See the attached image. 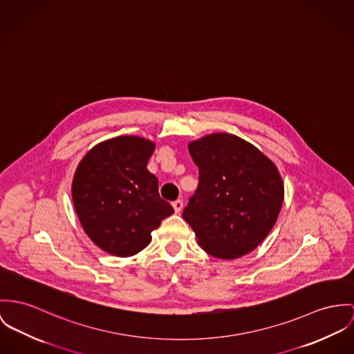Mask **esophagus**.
Segmentation results:
<instances>
[{
  "label": "esophagus",
  "mask_w": 354,
  "mask_h": 354,
  "mask_svg": "<svg viewBox=\"0 0 354 354\" xmlns=\"http://www.w3.org/2000/svg\"><path fill=\"white\" fill-rule=\"evenodd\" d=\"M172 206H174L175 213H180L182 209H183V201H182V199H176V201L172 203Z\"/></svg>",
  "instance_id": "obj_1"
}]
</instances>
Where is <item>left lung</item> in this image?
<instances>
[{"label": "left lung", "mask_w": 354, "mask_h": 354, "mask_svg": "<svg viewBox=\"0 0 354 354\" xmlns=\"http://www.w3.org/2000/svg\"><path fill=\"white\" fill-rule=\"evenodd\" d=\"M199 183L183 210L198 244L218 259H237L268 236L284 199L276 165L254 145L229 133L191 141Z\"/></svg>", "instance_id": "left-lung-1"}]
</instances>
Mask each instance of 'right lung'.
<instances>
[{
  "mask_svg": "<svg viewBox=\"0 0 354 354\" xmlns=\"http://www.w3.org/2000/svg\"><path fill=\"white\" fill-rule=\"evenodd\" d=\"M155 144L120 136L91 148L73 180V202L91 241L113 256L128 257L151 243V233L174 213L160 198L159 180L147 169Z\"/></svg>",
  "mask_w": 354,
  "mask_h": 354,
  "instance_id": "right-lung-1",
  "label": "right lung"
}]
</instances>
